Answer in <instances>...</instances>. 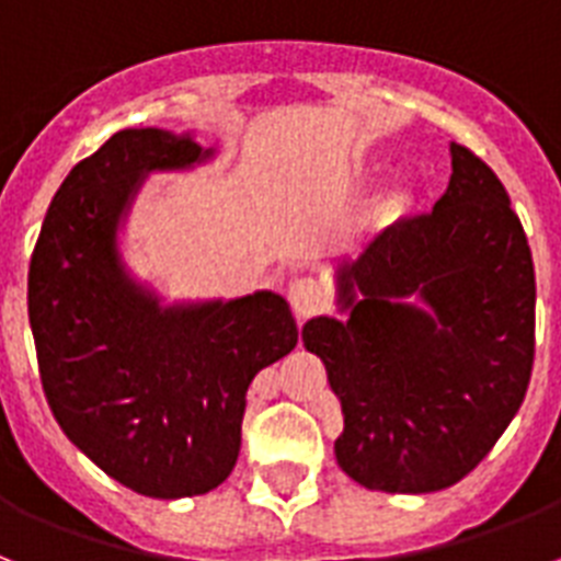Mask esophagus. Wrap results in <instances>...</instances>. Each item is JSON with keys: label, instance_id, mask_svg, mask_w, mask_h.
I'll return each mask as SVG.
<instances>
[{"label": "esophagus", "instance_id": "1", "mask_svg": "<svg viewBox=\"0 0 561 561\" xmlns=\"http://www.w3.org/2000/svg\"><path fill=\"white\" fill-rule=\"evenodd\" d=\"M288 302L294 308L296 319L305 322V319L317 317L319 310L324 305V290L317 279H310V276H302V279H294L288 288Z\"/></svg>", "mask_w": 561, "mask_h": 561}]
</instances>
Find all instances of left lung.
Here are the masks:
<instances>
[{"mask_svg": "<svg viewBox=\"0 0 561 561\" xmlns=\"http://www.w3.org/2000/svg\"><path fill=\"white\" fill-rule=\"evenodd\" d=\"M450 157L448 193L431 214L390 225L339 267L347 322L319 317L302 328L345 416L339 468L370 491L431 493L465 479L530 385L528 237L496 173L462 145ZM413 293L433 314L401 302Z\"/></svg>", "mask_w": 561, "mask_h": 561, "instance_id": "obj_1", "label": "left lung"}]
</instances>
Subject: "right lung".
I'll list each match as a JSON object with an SVG mask.
<instances>
[{
  "label": "right lung",
  "mask_w": 561,
  "mask_h": 561,
  "mask_svg": "<svg viewBox=\"0 0 561 561\" xmlns=\"http://www.w3.org/2000/svg\"><path fill=\"white\" fill-rule=\"evenodd\" d=\"M208 150L159 128L113 134L73 164L27 271L45 397L88 459L153 499L199 496L230 477L253 376L296 347L276 294L159 310L122 273L113 237L139 176Z\"/></svg>",
  "instance_id": "obj_1"
}]
</instances>
